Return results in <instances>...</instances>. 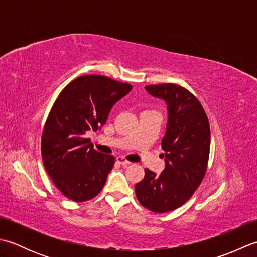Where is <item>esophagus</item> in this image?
I'll return each instance as SVG.
<instances>
[{
	"instance_id": "obj_1",
	"label": "esophagus",
	"mask_w": 257,
	"mask_h": 257,
	"mask_svg": "<svg viewBox=\"0 0 257 257\" xmlns=\"http://www.w3.org/2000/svg\"><path fill=\"white\" fill-rule=\"evenodd\" d=\"M117 161L120 163V165H122V166H128V165H130V161H128L127 159H124L123 157H118L117 158Z\"/></svg>"
}]
</instances>
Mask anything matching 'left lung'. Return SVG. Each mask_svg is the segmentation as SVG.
I'll return each mask as SVG.
<instances>
[{
  "instance_id": "obj_1",
  "label": "left lung",
  "mask_w": 257,
  "mask_h": 257,
  "mask_svg": "<svg viewBox=\"0 0 257 257\" xmlns=\"http://www.w3.org/2000/svg\"><path fill=\"white\" fill-rule=\"evenodd\" d=\"M150 95L168 106V123L161 147L166 168L160 176L145 169L136 184L139 203L155 213H167L183 205L204 179L210 156V123L193 94L176 84L148 85Z\"/></svg>"
}]
</instances>
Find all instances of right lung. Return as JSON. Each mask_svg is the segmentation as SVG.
I'll list each match as a JSON object with an SVG mask.
<instances>
[{"label": "right lung", "mask_w": 257, "mask_h": 257, "mask_svg": "<svg viewBox=\"0 0 257 257\" xmlns=\"http://www.w3.org/2000/svg\"><path fill=\"white\" fill-rule=\"evenodd\" d=\"M132 89L106 76L84 75L70 81L54 102L42 135V159L67 199L85 202L102 190L114 157L95 150L86 133L102 127L112 106Z\"/></svg>", "instance_id": "obj_1"}]
</instances>
